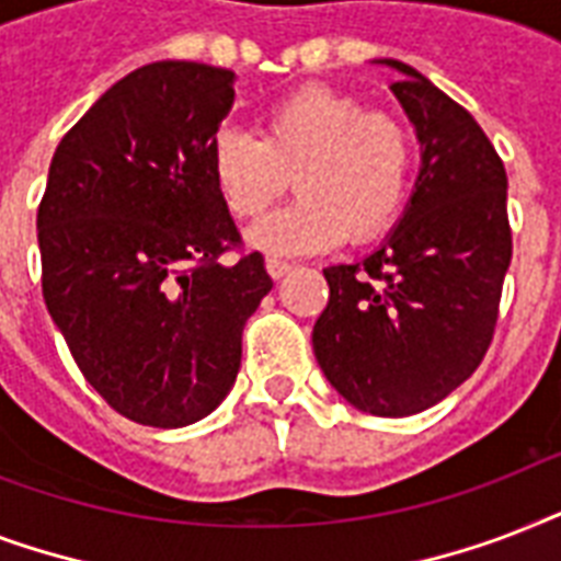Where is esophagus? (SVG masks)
<instances>
[{
	"label": "esophagus",
	"instance_id": "1",
	"mask_svg": "<svg viewBox=\"0 0 561 561\" xmlns=\"http://www.w3.org/2000/svg\"><path fill=\"white\" fill-rule=\"evenodd\" d=\"M264 267H267V273H271L273 279H282V276H288L290 273V264L282 262V259H276V255H271V259L264 262Z\"/></svg>",
	"mask_w": 561,
	"mask_h": 561
}]
</instances>
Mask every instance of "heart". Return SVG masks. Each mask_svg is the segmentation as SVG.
Instances as JSON below:
<instances>
[{
    "instance_id": "b5f03b06",
    "label": "heart",
    "mask_w": 561,
    "mask_h": 561,
    "mask_svg": "<svg viewBox=\"0 0 561 561\" xmlns=\"http://www.w3.org/2000/svg\"><path fill=\"white\" fill-rule=\"evenodd\" d=\"M413 171L416 142L401 118L323 83L273 101L262 139L224 127L209 142L211 186L232 218H259L294 178L297 201L250 232L276 255L381 238L408 206Z\"/></svg>"
}]
</instances>
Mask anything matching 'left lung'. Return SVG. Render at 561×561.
Returning <instances> with one entry per match:
<instances>
[{"label":"left lung","instance_id":"1","mask_svg":"<svg viewBox=\"0 0 561 561\" xmlns=\"http://www.w3.org/2000/svg\"><path fill=\"white\" fill-rule=\"evenodd\" d=\"M392 83L422 142L416 192L392 236L358 264L325 267L314 355L343 399L413 416L454 392L495 337L513 259L506 171L469 110L408 64Z\"/></svg>","mask_w":561,"mask_h":561}]
</instances>
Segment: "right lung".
Here are the masks:
<instances>
[{"mask_svg":"<svg viewBox=\"0 0 561 561\" xmlns=\"http://www.w3.org/2000/svg\"><path fill=\"white\" fill-rule=\"evenodd\" d=\"M236 72L160 60L125 75L60 139L37 209L43 299L83 378L130 422L218 408L273 288L209 178ZM232 252L236 263H220Z\"/></svg>","mask_w":561,"mask_h":561,"instance_id":"1","label":"right lung"}]
</instances>
